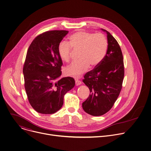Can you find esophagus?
I'll return each instance as SVG.
<instances>
[{
	"instance_id": "34e87169",
	"label": "esophagus",
	"mask_w": 151,
	"mask_h": 151,
	"mask_svg": "<svg viewBox=\"0 0 151 151\" xmlns=\"http://www.w3.org/2000/svg\"><path fill=\"white\" fill-rule=\"evenodd\" d=\"M75 83H76V85L78 86V85H81L82 83V82L81 81H79L78 79H75Z\"/></svg>"
}]
</instances>
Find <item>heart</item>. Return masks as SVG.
<instances>
[{"label":"heart","instance_id":"obj_1","mask_svg":"<svg viewBox=\"0 0 151 151\" xmlns=\"http://www.w3.org/2000/svg\"><path fill=\"white\" fill-rule=\"evenodd\" d=\"M107 48L108 42L104 35L79 31L70 36L69 42H60L58 52L63 61L68 62L70 59L71 48L79 51V60L64 69L67 75L78 78L87 70L89 66L91 68L98 66L104 58Z\"/></svg>","mask_w":151,"mask_h":151}]
</instances>
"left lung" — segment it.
Listing matches in <instances>:
<instances>
[{
    "label": "left lung",
    "instance_id": "1",
    "mask_svg": "<svg viewBox=\"0 0 151 151\" xmlns=\"http://www.w3.org/2000/svg\"><path fill=\"white\" fill-rule=\"evenodd\" d=\"M108 48L102 61L84 75L83 82L90 89L88 99L82 103L87 114L101 116L113 107L122 87L124 65L121 49L116 40L107 30Z\"/></svg>",
    "mask_w": 151,
    "mask_h": 151
}]
</instances>
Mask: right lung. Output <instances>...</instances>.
<instances>
[{
	"label": "right lung",
	"mask_w": 151,
	"mask_h": 151,
	"mask_svg": "<svg viewBox=\"0 0 151 151\" xmlns=\"http://www.w3.org/2000/svg\"><path fill=\"white\" fill-rule=\"evenodd\" d=\"M66 30L47 31L36 36L27 52L23 66L24 88L33 108L42 114H52L61 108L64 96L72 89V77L60 78L62 60L58 52Z\"/></svg>",
	"instance_id": "1"
}]
</instances>
